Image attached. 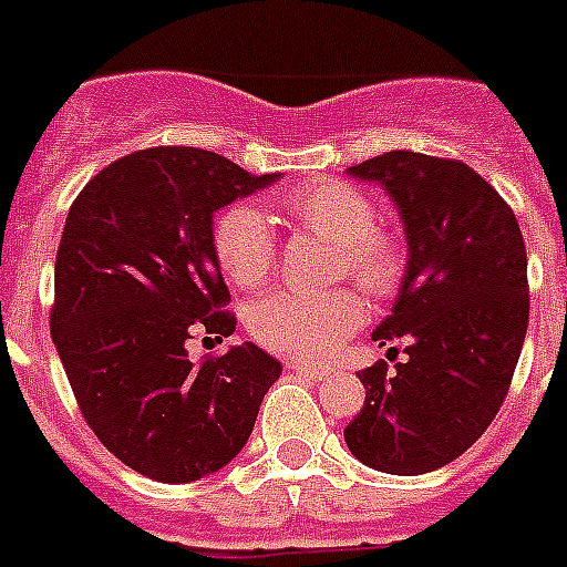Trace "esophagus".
Masks as SVG:
<instances>
[{"instance_id":"obj_1","label":"esophagus","mask_w":567,"mask_h":567,"mask_svg":"<svg viewBox=\"0 0 567 567\" xmlns=\"http://www.w3.org/2000/svg\"><path fill=\"white\" fill-rule=\"evenodd\" d=\"M285 367H288V370H293V372H299V375H306V379H315V381H320V379H326V375H329V367H320V363L288 361Z\"/></svg>"}]
</instances>
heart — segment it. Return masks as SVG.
Segmentation results:
<instances>
[{
    "instance_id": "b5f03b06",
    "label": "heart",
    "mask_w": 567,
    "mask_h": 567,
    "mask_svg": "<svg viewBox=\"0 0 567 567\" xmlns=\"http://www.w3.org/2000/svg\"><path fill=\"white\" fill-rule=\"evenodd\" d=\"M285 209L302 227L338 244V274H349L372 297H388L402 285L404 250L375 227V206L361 188L340 179H311L285 195ZM212 247L220 270L244 291L268 282L276 265L270 218L256 206L238 204L218 215ZM363 302L355 291H302L282 288L259 299L250 311L252 338L268 349L297 358H329L361 329Z\"/></svg>"
}]
</instances>
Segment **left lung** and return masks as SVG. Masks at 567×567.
<instances>
[{
  "label": "left lung",
  "mask_w": 567,
  "mask_h": 567,
  "mask_svg": "<svg viewBox=\"0 0 567 567\" xmlns=\"http://www.w3.org/2000/svg\"><path fill=\"white\" fill-rule=\"evenodd\" d=\"M379 183L408 238L393 315L372 340L408 361L358 372L367 399L343 431L363 466L425 475L457 460L492 425L522 355L530 288L513 209L466 163L390 151L347 168Z\"/></svg>",
  "instance_id": "1"
}]
</instances>
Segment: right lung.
<instances>
[{"label": "right lung", "instance_id": "obj_1", "mask_svg": "<svg viewBox=\"0 0 567 567\" xmlns=\"http://www.w3.org/2000/svg\"><path fill=\"white\" fill-rule=\"evenodd\" d=\"M276 179L163 145L107 165L69 209L52 340L86 425L151 481L192 483L227 466L282 375L256 343L200 363L186 349L197 331H236L212 215Z\"/></svg>", "mask_w": 567, "mask_h": 567}]
</instances>
